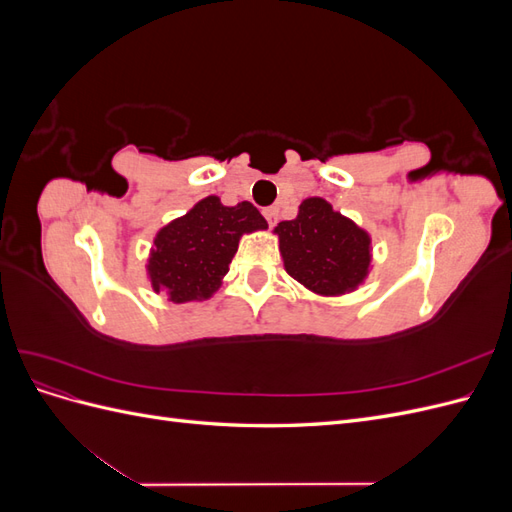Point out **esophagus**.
I'll use <instances>...</instances> for the list:
<instances>
[{"mask_svg":"<svg viewBox=\"0 0 512 512\" xmlns=\"http://www.w3.org/2000/svg\"><path fill=\"white\" fill-rule=\"evenodd\" d=\"M265 218H267V224L273 228L277 224V209L275 207L265 209Z\"/></svg>","mask_w":512,"mask_h":512,"instance_id":"34e87169","label":"esophagus"}]
</instances>
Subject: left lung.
<instances>
[{
  "mask_svg": "<svg viewBox=\"0 0 512 512\" xmlns=\"http://www.w3.org/2000/svg\"><path fill=\"white\" fill-rule=\"evenodd\" d=\"M284 269L318 297H342L365 284L371 271V237L365 228L333 209L329 200L309 196L297 218L280 222Z\"/></svg>",
  "mask_w": 512,
  "mask_h": 512,
  "instance_id": "obj_1",
  "label": "left lung"
}]
</instances>
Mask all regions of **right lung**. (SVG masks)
<instances>
[{"mask_svg":"<svg viewBox=\"0 0 512 512\" xmlns=\"http://www.w3.org/2000/svg\"><path fill=\"white\" fill-rule=\"evenodd\" d=\"M265 228V218L247 200L235 207L222 205L218 196L198 200L153 237L145 267L151 290L173 303L211 299L224 282L241 237Z\"/></svg>","mask_w":512,"mask_h":512,"instance_id":"add662e5","label":"right lung"}]
</instances>
